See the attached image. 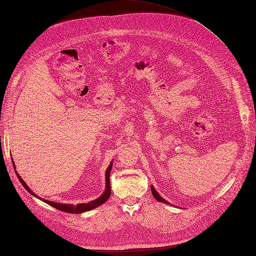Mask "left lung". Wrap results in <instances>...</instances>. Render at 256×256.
<instances>
[{
  "label": "left lung",
  "instance_id": "obj_1",
  "mask_svg": "<svg viewBox=\"0 0 256 256\" xmlns=\"http://www.w3.org/2000/svg\"><path fill=\"white\" fill-rule=\"evenodd\" d=\"M150 190H152V193L154 198H156L157 200H159V202H161V203H166V204H168L166 200H164V198H161V196L158 194V193L156 192V190H154V188L152 187H152H150Z\"/></svg>",
  "mask_w": 256,
  "mask_h": 256
}]
</instances>
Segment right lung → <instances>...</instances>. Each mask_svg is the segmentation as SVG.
<instances>
[{"label":"right lung","instance_id":"1","mask_svg":"<svg viewBox=\"0 0 256 256\" xmlns=\"http://www.w3.org/2000/svg\"><path fill=\"white\" fill-rule=\"evenodd\" d=\"M12 164H14V170H16V166H14V161H12ZM111 168H112V162L110 164V166H108L106 171V191L104 192V194H102V196H100V198H96V200H92V202H90V203H86V204H79V205L60 204V203H56V202H51V200H47L40 198V196H37L35 194V193H33L32 191H30V189L28 187V184H26V182L22 180L21 176L17 173V171H14V172H16L17 177L19 178V180H20V182L22 184L23 187H24L30 193H32V194L35 196L36 198H40L42 200H44V203H47V204L53 206L54 208H56V209H58V210H62V212H70V214H81V212L90 210V209H94V208H96V207H98V206H100V205H102V204L106 202V200H108V198H110V196H111V186H110V173H111Z\"/></svg>","mask_w":256,"mask_h":256}]
</instances>
